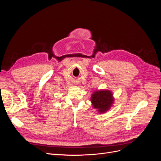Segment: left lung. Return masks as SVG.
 Returning <instances> with one entry per match:
<instances>
[{
  "label": "left lung",
  "mask_w": 161,
  "mask_h": 161,
  "mask_svg": "<svg viewBox=\"0 0 161 161\" xmlns=\"http://www.w3.org/2000/svg\"><path fill=\"white\" fill-rule=\"evenodd\" d=\"M91 101L95 109L99 113L108 111L114 103V99L112 92L109 90L96 91L91 95Z\"/></svg>",
  "instance_id": "obj_1"
}]
</instances>
